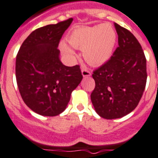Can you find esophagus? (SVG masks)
Returning <instances> with one entry per match:
<instances>
[{"mask_svg":"<svg viewBox=\"0 0 158 158\" xmlns=\"http://www.w3.org/2000/svg\"><path fill=\"white\" fill-rule=\"evenodd\" d=\"M82 75H83V77H87V76H90L91 75V73H90V71H88L86 68H83L82 69Z\"/></svg>","mask_w":158,"mask_h":158,"instance_id":"esophagus-1","label":"esophagus"}]
</instances>
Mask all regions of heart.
<instances>
[{
	"instance_id": "obj_1",
	"label": "heart",
	"mask_w": 158,
	"mask_h": 158,
	"mask_svg": "<svg viewBox=\"0 0 158 158\" xmlns=\"http://www.w3.org/2000/svg\"><path fill=\"white\" fill-rule=\"evenodd\" d=\"M68 42L72 48L83 49V56L88 64L102 65L110 60L117 42V34L110 24L100 25L79 26L68 34ZM64 41L60 43L63 54L70 60H74L76 53Z\"/></svg>"
}]
</instances>
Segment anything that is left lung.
Returning <instances> with one entry per match:
<instances>
[{"mask_svg":"<svg viewBox=\"0 0 158 158\" xmlns=\"http://www.w3.org/2000/svg\"><path fill=\"white\" fill-rule=\"evenodd\" d=\"M118 47L107 62L94 71L95 87L90 94L94 110L106 119L119 118L138 106L146 84V59L129 30L114 23Z\"/></svg>","mask_w":158,"mask_h":158,"instance_id":"8db88e82","label":"left lung"}]
</instances>
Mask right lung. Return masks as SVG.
<instances>
[{"label": "right lung", "instance_id": "1", "mask_svg": "<svg viewBox=\"0 0 158 158\" xmlns=\"http://www.w3.org/2000/svg\"><path fill=\"white\" fill-rule=\"evenodd\" d=\"M72 20L35 29L16 56L19 91L24 103L38 114L52 117L64 111L71 92L83 79L79 65L67 67L60 60L59 43Z\"/></svg>", "mask_w": 158, "mask_h": 158}]
</instances>
